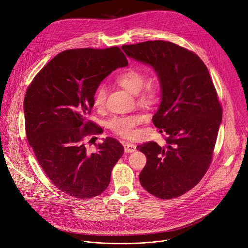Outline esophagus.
Here are the masks:
<instances>
[{"label": "esophagus", "mask_w": 248, "mask_h": 248, "mask_svg": "<svg viewBox=\"0 0 248 248\" xmlns=\"http://www.w3.org/2000/svg\"><path fill=\"white\" fill-rule=\"evenodd\" d=\"M124 152L125 153H132L136 150V145L132 144L130 142H125L124 144Z\"/></svg>", "instance_id": "34e87169"}]
</instances>
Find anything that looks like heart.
I'll list each match as a JSON object with an SVG mask.
<instances>
[{
    "instance_id": "b5f03b06",
    "label": "heart",
    "mask_w": 248,
    "mask_h": 248,
    "mask_svg": "<svg viewBox=\"0 0 248 248\" xmlns=\"http://www.w3.org/2000/svg\"><path fill=\"white\" fill-rule=\"evenodd\" d=\"M147 76L137 69H126L117 77V82L125 90L132 94H137L141 90L140 102L150 105L153 104L160 93V85L157 82H149L145 84ZM107 98V86L101 83L95 90L93 95V105L97 109L104 107ZM143 121V117L139 115L122 116L112 119L108 126L117 135L123 137H131L134 135V127Z\"/></svg>"
}]
</instances>
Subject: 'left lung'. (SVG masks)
Returning <instances> with one entry per match:
<instances>
[{"label": "left lung", "mask_w": 248, "mask_h": 248, "mask_svg": "<svg viewBox=\"0 0 248 248\" xmlns=\"http://www.w3.org/2000/svg\"><path fill=\"white\" fill-rule=\"evenodd\" d=\"M125 55L153 67L161 103L152 122L166 144L138 145L147 163L141 186L161 199L179 197L193 188L213 156L223 110L208 68L193 52L163 40L122 47Z\"/></svg>", "instance_id": "1"}]
</instances>
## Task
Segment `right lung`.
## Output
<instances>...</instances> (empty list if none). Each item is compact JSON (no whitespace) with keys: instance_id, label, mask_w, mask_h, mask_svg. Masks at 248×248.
Wrapping results in <instances>:
<instances>
[{"instance_id":"1","label":"right lung","mask_w":248,"mask_h":248,"mask_svg":"<svg viewBox=\"0 0 248 248\" xmlns=\"http://www.w3.org/2000/svg\"><path fill=\"white\" fill-rule=\"evenodd\" d=\"M128 64L119 47L66 50L52 59L27 88L23 111L29 145L52 184L65 194L85 199L108 187L124 154L107 137L90 153L84 137L102 133L87 120L93 95L113 70Z\"/></svg>"}]
</instances>
